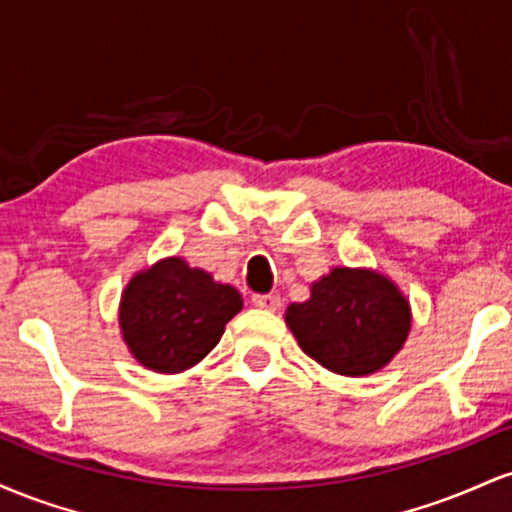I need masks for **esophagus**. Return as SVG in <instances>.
Wrapping results in <instances>:
<instances>
[{"instance_id": "esophagus-1", "label": "esophagus", "mask_w": 512, "mask_h": 512, "mask_svg": "<svg viewBox=\"0 0 512 512\" xmlns=\"http://www.w3.org/2000/svg\"><path fill=\"white\" fill-rule=\"evenodd\" d=\"M252 305L260 310H279L281 298L274 296V293H255V296H252Z\"/></svg>"}]
</instances>
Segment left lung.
I'll return each mask as SVG.
<instances>
[{"instance_id":"left-lung-1","label":"left lung","mask_w":512,"mask_h":512,"mask_svg":"<svg viewBox=\"0 0 512 512\" xmlns=\"http://www.w3.org/2000/svg\"><path fill=\"white\" fill-rule=\"evenodd\" d=\"M286 322L320 366L339 375H368L390 363L409 332V305L385 276L337 267L291 303Z\"/></svg>"}]
</instances>
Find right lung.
<instances>
[{
  "instance_id": "add662e5",
  "label": "right lung",
  "mask_w": 512,
  "mask_h": 512,
  "mask_svg": "<svg viewBox=\"0 0 512 512\" xmlns=\"http://www.w3.org/2000/svg\"><path fill=\"white\" fill-rule=\"evenodd\" d=\"M240 308L243 298L233 286L216 284L202 269L170 257L129 281L120 327L139 363L156 373H180L219 344Z\"/></svg>"
}]
</instances>
